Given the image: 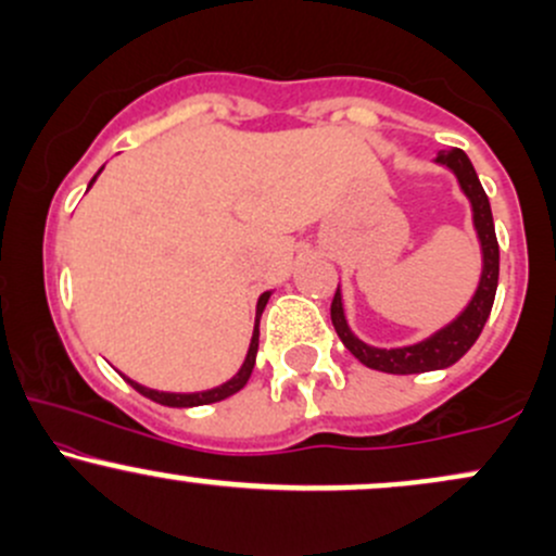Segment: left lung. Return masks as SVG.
Segmentation results:
<instances>
[{
    "mask_svg": "<svg viewBox=\"0 0 556 556\" xmlns=\"http://www.w3.org/2000/svg\"><path fill=\"white\" fill-rule=\"evenodd\" d=\"M437 162H442L457 175L465 195L473 203V222L478 229V238H481L483 248V277L478 285L476 298L470 300L468 308L457 316V321H452L450 327L433 334L431 340L413 344V348H400V350H376L355 340L353 331L348 329L342 314V298L340 287L334 290L331 298V324H334L337 334L344 342V348L358 358L363 366L374 368V371L384 374H424V371H437V368H446L452 363H457L473 348L478 334L483 331V324L491 314V305H494L496 285H500V242H496L494 232V219H491V206L486 190H483L481 180H478L473 164L465 156L460 149L439 151Z\"/></svg>",
    "mask_w": 556,
    "mask_h": 556,
    "instance_id": "obj_1",
    "label": "left lung"
}]
</instances>
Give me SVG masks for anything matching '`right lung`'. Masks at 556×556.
I'll use <instances>...</instances> for the list:
<instances>
[{
  "label": "right lung",
  "mask_w": 556,
  "mask_h": 556,
  "mask_svg": "<svg viewBox=\"0 0 556 556\" xmlns=\"http://www.w3.org/2000/svg\"><path fill=\"white\" fill-rule=\"evenodd\" d=\"M93 180H96V177H93ZM93 180H91V185H93ZM266 300H269V292H264V295L258 298L256 329H253V340H251V350H248V358H245V363H242L240 374L232 376V379H229L227 384H222V387H216V389H208V392L172 394V392H156V389L140 387V384H136V381H132V379H127V376H125V381H127V384H130L132 389H136V392L143 394V397L154 400V402H159V405H167V407H195V405H208V402H219V400H225V397H232L235 392H240V389L248 384V379H251V374H253V366H256V353H258V324H261V314H264V308H266Z\"/></svg>",
  "instance_id": "1"
}]
</instances>
